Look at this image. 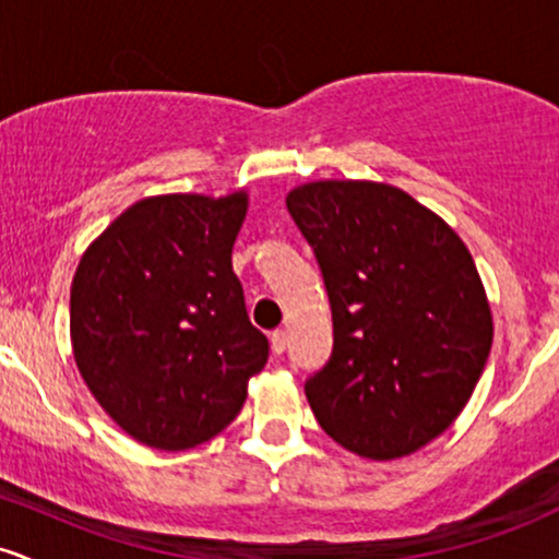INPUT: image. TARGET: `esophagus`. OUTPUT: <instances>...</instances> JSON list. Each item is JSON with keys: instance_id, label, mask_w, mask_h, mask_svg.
<instances>
[{"instance_id": "esophagus-1", "label": "esophagus", "mask_w": 559, "mask_h": 559, "mask_svg": "<svg viewBox=\"0 0 559 559\" xmlns=\"http://www.w3.org/2000/svg\"><path fill=\"white\" fill-rule=\"evenodd\" d=\"M286 344H288V333L284 329H278V331L271 333V346H273L275 355H281V352L286 349Z\"/></svg>"}]
</instances>
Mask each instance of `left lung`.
<instances>
[{
  "label": "left lung",
  "instance_id": "1",
  "mask_svg": "<svg viewBox=\"0 0 559 559\" xmlns=\"http://www.w3.org/2000/svg\"><path fill=\"white\" fill-rule=\"evenodd\" d=\"M286 207L316 252L333 352L305 383L336 444L368 460L418 452L452 426L489 360L491 307L471 252L407 191L312 181Z\"/></svg>",
  "mask_w": 559,
  "mask_h": 559
}]
</instances>
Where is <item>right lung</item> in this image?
Instances as JSON below:
<instances>
[{
	"mask_svg": "<svg viewBox=\"0 0 559 559\" xmlns=\"http://www.w3.org/2000/svg\"><path fill=\"white\" fill-rule=\"evenodd\" d=\"M247 191L131 204L88 243L70 286V342L94 400L146 447L191 449L239 415L267 362L230 252Z\"/></svg>",
	"mask_w": 559,
	"mask_h": 559,
	"instance_id": "right-lung-1",
	"label": "right lung"
}]
</instances>
